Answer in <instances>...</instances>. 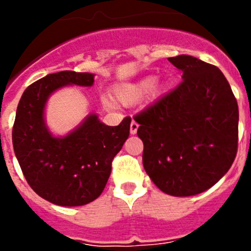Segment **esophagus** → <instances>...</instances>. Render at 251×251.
Wrapping results in <instances>:
<instances>
[{
    "label": "esophagus",
    "mask_w": 251,
    "mask_h": 251,
    "mask_svg": "<svg viewBox=\"0 0 251 251\" xmlns=\"http://www.w3.org/2000/svg\"><path fill=\"white\" fill-rule=\"evenodd\" d=\"M138 123L136 121L130 122V134H136L137 130H138Z\"/></svg>",
    "instance_id": "1"
}]
</instances>
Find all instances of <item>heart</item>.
Segmentation results:
<instances>
[{
	"instance_id": "obj_1",
	"label": "heart",
	"mask_w": 251,
	"mask_h": 251,
	"mask_svg": "<svg viewBox=\"0 0 251 251\" xmlns=\"http://www.w3.org/2000/svg\"><path fill=\"white\" fill-rule=\"evenodd\" d=\"M152 84L153 80L151 77L143 79V80L136 84H126V85H122L115 89V95H117L118 100L122 101L123 104H132L134 101L139 100L145 95V93H147V90L152 86ZM104 104L108 106L112 105L109 100H104Z\"/></svg>"
}]
</instances>
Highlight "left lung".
Returning a JSON list of instances; mask_svg holds the SVG:
<instances>
[{"instance_id": "8db88e82", "label": "left lung", "mask_w": 251, "mask_h": 251, "mask_svg": "<svg viewBox=\"0 0 251 251\" xmlns=\"http://www.w3.org/2000/svg\"><path fill=\"white\" fill-rule=\"evenodd\" d=\"M168 61L183 80L134 115L137 134L153 183L172 196H194L212 187L236 157L238 101L215 65L190 55Z\"/></svg>"}]
</instances>
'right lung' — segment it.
I'll list each match as a JSON object with an SVG mask.
<instances>
[{
  "mask_svg": "<svg viewBox=\"0 0 251 251\" xmlns=\"http://www.w3.org/2000/svg\"><path fill=\"white\" fill-rule=\"evenodd\" d=\"M94 75L49 74L26 88L12 128L13 151L30 187L59 206H81L98 199L112 172V162L129 137L130 117L109 127L95 114L64 138H55L44 123L48 97L68 84L90 86Z\"/></svg>",
  "mask_w": 251,
  "mask_h": 251,
  "instance_id": "1",
  "label": "right lung"
}]
</instances>
